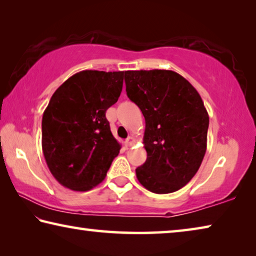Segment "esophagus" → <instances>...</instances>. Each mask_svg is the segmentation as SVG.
<instances>
[{
  "mask_svg": "<svg viewBox=\"0 0 256 256\" xmlns=\"http://www.w3.org/2000/svg\"><path fill=\"white\" fill-rule=\"evenodd\" d=\"M134 144H136V138H134L133 136H128L126 140H125V144H126L128 146H131Z\"/></svg>",
  "mask_w": 256,
  "mask_h": 256,
  "instance_id": "1",
  "label": "esophagus"
}]
</instances>
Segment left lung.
Returning <instances> with one entry per match:
<instances>
[{
	"label": "left lung",
	"instance_id": "obj_1",
	"mask_svg": "<svg viewBox=\"0 0 256 256\" xmlns=\"http://www.w3.org/2000/svg\"><path fill=\"white\" fill-rule=\"evenodd\" d=\"M128 97L146 120V160L138 180L152 193L183 188L196 174L206 151L209 115L196 89L170 70L125 71Z\"/></svg>",
	"mask_w": 256,
	"mask_h": 256
}]
</instances>
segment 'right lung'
Instances as JSON below:
<instances>
[{
	"mask_svg": "<svg viewBox=\"0 0 256 256\" xmlns=\"http://www.w3.org/2000/svg\"><path fill=\"white\" fill-rule=\"evenodd\" d=\"M124 73L81 71L52 96L42 114V146L52 175L66 188L92 190L120 154L106 110L118 100Z\"/></svg>",
	"mask_w": 256,
	"mask_h": 256,
	"instance_id": "add662e5",
	"label": "right lung"
}]
</instances>
